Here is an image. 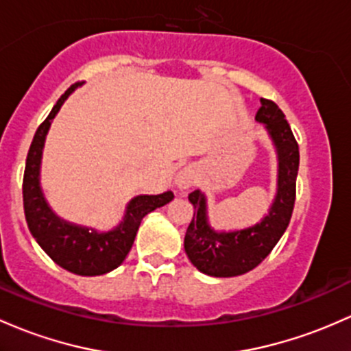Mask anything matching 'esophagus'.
Wrapping results in <instances>:
<instances>
[{"label": "esophagus", "mask_w": 351, "mask_h": 351, "mask_svg": "<svg viewBox=\"0 0 351 351\" xmlns=\"http://www.w3.org/2000/svg\"><path fill=\"white\" fill-rule=\"evenodd\" d=\"M195 182H196V171L195 168L191 167L183 168L175 178V184L180 188V190H188V188L193 186Z\"/></svg>", "instance_id": "obj_1"}]
</instances>
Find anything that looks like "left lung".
<instances>
[{"label":"left lung","instance_id":"8db88e82","mask_svg":"<svg viewBox=\"0 0 351 351\" xmlns=\"http://www.w3.org/2000/svg\"><path fill=\"white\" fill-rule=\"evenodd\" d=\"M255 119L263 123L278 155V188L268 215L256 225L238 232H215L208 223L206 198L199 190L188 195L195 208L184 234V252L191 263L210 276H238L267 258L288 228L296 196L300 152L283 111L271 99L261 98Z\"/></svg>","mask_w":351,"mask_h":351}]
</instances>
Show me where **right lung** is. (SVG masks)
I'll return each instance as SVG.
<instances>
[{"mask_svg":"<svg viewBox=\"0 0 351 351\" xmlns=\"http://www.w3.org/2000/svg\"><path fill=\"white\" fill-rule=\"evenodd\" d=\"M80 83L71 84L58 99L51 113L38 126L26 156L25 176H23V206L28 228L38 245L56 265L75 275L96 276L105 275L118 268L132 250L140 223L149 211L165 206L173 199L171 191L161 195H140L126 206L123 221L114 230L98 233L86 226L73 225L56 217L46 203L40 186V165L43 146L53 118L61 105L76 90Z\"/></svg>","mask_w":351,"mask_h":351,"instance_id":"add662e5","label":"right lung"}]
</instances>
